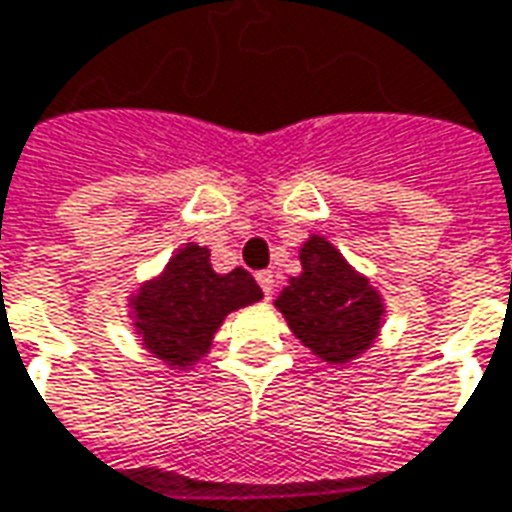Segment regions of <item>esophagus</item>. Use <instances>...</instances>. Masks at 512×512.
<instances>
[{"mask_svg": "<svg viewBox=\"0 0 512 512\" xmlns=\"http://www.w3.org/2000/svg\"><path fill=\"white\" fill-rule=\"evenodd\" d=\"M256 281H259V287H262L264 296H273V287H276V276H273V270H262V273H256Z\"/></svg>", "mask_w": 512, "mask_h": 512, "instance_id": "esophagus-1", "label": "esophagus"}]
</instances>
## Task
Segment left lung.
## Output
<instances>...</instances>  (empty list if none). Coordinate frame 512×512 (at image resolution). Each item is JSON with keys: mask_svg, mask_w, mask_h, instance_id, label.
I'll return each instance as SVG.
<instances>
[{"mask_svg": "<svg viewBox=\"0 0 512 512\" xmlns=\"http://www.w3.org/2000/svg\"><path fill=\"white\" fill-rule=\"evenodd\" d=\"M301 273L287 281L276 307L298 341L327 363H349L375 344L383 298L324 236L301 245Z\"/></svg>", "mask_w": 512, "mask_h": 512, "instance_id": "obj_1", "label": "left lung"}]
</instances>
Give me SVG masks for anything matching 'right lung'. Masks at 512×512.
I'll list each match as a JSON object with an SVG mask.
<instances>
[{"instance_id":"1","label":"right lung","mask_w":512,"mask_h":512,"mask_svg":"<svg viewBox=\"0 0 512 512\" xmlns=\"http://www.w3.org/2000/svg\"><path fill=\"white\" fill-rule=\"evenodd\" d=\"M259 298L262 290L248 270L214 273L211 250L188 242L129 304L143 346L171 369H183L211 349V338L228 312Z\"/></svg>"}]
</instances>
